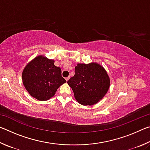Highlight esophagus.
Returning a JSON list of instances; mask_svg holds the SVG:
<instances>
[{
	"mask_svg": "<svg viewBox=\"0 0 150 150\" xmlns=\"http://www.w3.org/2000/svg\"><path fill=\"white\" fill-rule=\"evenodd\" d=\"M69 78H70V77H66V78H65V80H66V81H68V80H69Z\"/></svg>",
	"mask_w": 150,
	"mask_h": 150,
	"instance_id": "1",
	"label": "esophagus"
}]
</instances>
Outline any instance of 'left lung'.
Returning <instances> with one entry per match:
<instances>
[{"label":"left lung","instance_id":"1","mask_svg":"<svg viewBox=\"0 0 150 150\" xmlns=\"http://www.w3.org/2000/svg\"><path fill=\"white\" fill-rule=\"evenodd\" d=\"M75 98L84 106H91L102 99L110 87V78L97 63H78L75 75L67 81Z\"/></svg>","mask_w":150,"mask_h":150}]
</instances>
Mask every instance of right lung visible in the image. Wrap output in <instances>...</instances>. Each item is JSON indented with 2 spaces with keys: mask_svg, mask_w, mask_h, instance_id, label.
I'll return each mask as SVG.
<instances>
[{
  "mask_svg": "<svg viewBox=\"0 0 150 150\" xmlns=\"http://www.w3.org/2000/svg\"><path fill=\"white\" fill-rule=\"evenodd\" d=\"M54 62L39 55L28 63L22 72V82L26 91L38 100H49L66 82L62 76V69Z\"/></svg>",
  "mask_w": 150,
  "mask_h": 150,
  "instance_id": "1",
  "label": "right lung"
}]
</instances>
